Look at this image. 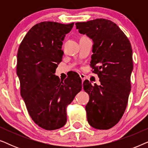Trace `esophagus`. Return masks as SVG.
I'll use <instances>...</instances> for the list:
<instances>
[{"label": "esophagus", "instance_id": "1", "mask_svg": "<svg viewBox=\"0 0 148 148\" xmlns=\"http://www.w3.org/2000/svg\"><path fill=\"white\" fill-rule=\"evenodd\" d=\"M79 77H80V78L82 79V82H84V81L85 79H86V76H85L84 74H79Z\"/></svg>", "mask_w": 148, "mask_h": 148}]
</instances>
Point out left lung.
Returning a JSON list of instances; mask_svg holds the SVG:
<instances>
[{"label": "left lung", "instance_id": "8db88e82", "mask_svg": "<svg viewBox=\"0 0 148 148\" xmlns=\"http://www.w3.org/2000/svg\"><path fill=\"white\" fill-rule=\"evenodd\" d=\"M76 29L92 40L90 65L100 78V85L84 81L90 96L86 106L88 121L97 129H109L120 121L131 92L133 65L132 48L128 38L114 22L97 19L76 23Z\"/></svg>", "mask_w": 148, "mask_h": 148}]
</instances>
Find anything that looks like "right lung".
<instances>
[{"instance_id":"right-lung-1","label":"right lung","mask_w":148,"mask_h":148,"mask_svg":"<svg viewBox=\"0 0 148 148\" xmlns=\"http://www.w3.org/2000/svg\"><path fill=\"white\" fill-rule=\"evenodd\" d=\"M73 25L51 21L36 24L18 50L17 75L21 96L32 120L46 130L65 125L66 106L82 90L77 75L64 82L54 75L64 53L62 41Z\"/></svg>"}]
</instances>
